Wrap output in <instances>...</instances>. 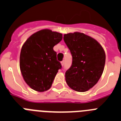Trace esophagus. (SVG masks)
<instances>
[{
  "label": "esophagus",
  "instance_id": "obj_1",
  "mask_svg": "<svg viewBox=\"0 0 121 121\" xmlns=\"http://www.w3.org/2000/svg\"><path fill=\"white\" fill-rule=\"evenodd\" d=\"M60 63H61L62 66H64V60H62V62H60Z\"/></svg>",
  "mask_w": 121,
  "mask_h": 121
}]
</instances>
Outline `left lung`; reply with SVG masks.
Segmentation results:
<instances>
[{
  "instance_id": "left-lung-1",
  "label": "left lung",
  "mask_w": 121,
  "mask_h": 121,
  "mask_svg": "<svg viewBox=\"0 0 121 121\" xmlns=\"http://www.w3.org/2000/svg\"><path fill=\"white\" fill-rule=\"evenodd\" d=\"M65 43L72 55V64L65 72L67 85L71 89L85 92L96 84L105 63V53L95 39L82 33L64 35Z\"/></svg>"
}]
</instances>
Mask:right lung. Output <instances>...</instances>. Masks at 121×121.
Here are the masks:
<instances>
[{
  "label": "right lung",
  "instance_id": "obj_1",
  "mask_svg": "<svg viewBox=\"0 0 121 121\" xmlns=\"http://www.w3.org/2000/svg\"><path fill=\"white\" fill-rule=\"evenodd\" d=\"M62 39L61 33L44 29L32 35L25 41L20 54V69L23 79L34 90L50 89L59 69L54 46Z\"/></svg>",
  "mask_w": 121,
  "mask_h": 121
}]
</instances>
